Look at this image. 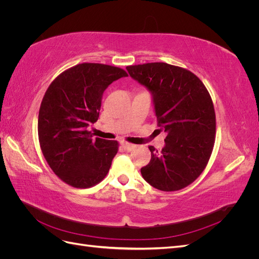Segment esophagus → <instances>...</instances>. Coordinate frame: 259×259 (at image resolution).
<instances>
[{
    "label": "esophagus",
    "mask_w": 259,
    "mask_h": 259,
    "mask_svg": "<svg viewBox=\"0 0 259 259\" xmlns=\"http://www.w3.org/2000/svg\"><path fill=\"white\" fill-rule=\"evenodd\" d=\"M121 145H122V147L125 149V150H127V151H131V150H133V149L135 148V145L128 144V143H126V142H122Z\"/></svg>",
    "instance_id": "34e87169"
}]
</instances>
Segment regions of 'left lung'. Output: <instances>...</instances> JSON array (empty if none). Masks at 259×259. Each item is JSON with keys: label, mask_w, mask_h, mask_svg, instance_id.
I'll return each instance as SVG.
<instances>
[{"label": "left lung", "mask_w": 259, "mask_h": 259, "mask_svg": "<svg viewBox=\"0 0 259 259\" xmlns=\"http://www.w3.org/2000/svg\"><path fill=\"white\" fill-rule=\"evenodd\" d=\"M132 79L150 92L159 131L166 134L161 152L150 146L151 160L140 171L162 191L193 183L213 151L216 119L213 101L199 77L165 62L126 67Z\"/></svg>", "instance_id": "8db88e82"}]
</instances>
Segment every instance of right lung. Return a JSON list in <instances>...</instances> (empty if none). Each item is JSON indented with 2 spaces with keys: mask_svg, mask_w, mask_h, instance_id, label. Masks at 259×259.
<instances>
[{
  "mask_svg": "<svg viewBox=\"0 0 259 259\" xmlns=\"http://www.w3.org/2000/svg\"><path fill=\"white\" fill-rule=\"evenodd\" d=\"M124 76L127 73L121 68L85 62L62 72L46 91L38 111V140L46 162L66 184L90 188L108 174L119 144L94 139L88 128L98 120L106 89Z\"/></svg>",
  "mask_w": 259,
  "mask_h": 259,
  "instance_id": "1",
  "label": "right lung"
}]
</instances>
